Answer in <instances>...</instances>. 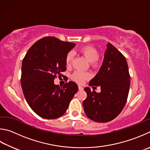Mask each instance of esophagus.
<instances>
[{
    "mask_svg": "<svg viewBox=\"0 0 150 150\" xmlns=\"http://www.w3.org/2000/svg\"><path fill=\"white\" fill-rule=\"evenodd\" d=\"M78 89H79V90H80V91H82L83 90V88L82 87V86H78Z\"/></svg>",
    "mask_w": 150,
    "mask_h": 150,
    "instance_id": "1",
    "label": "esophagus"
}]
</instances>
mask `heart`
Segmentation results:
<instances>
[{"label":"heart","instance_id":"obj_1","mask_svg":"<svg viewBox=\"0 0 150 150\" xmlns=\"http://www.w3.org/2000/svg\"><path fill=\"white\" fill-rule=\"evenodd\" d=\"M80 52L89 62H91L92 67H96L98 65V58L99 57V52L96 49L92 47L87 46L83 47L80 49ZM74 54L72 52H68L66 57V63L67 65H70L72 62ZM89 78L88 73L81 72V71H76L73 74L72 78L74 80L78 83H82L83 81Z\"/></svg>","mask_w":150,"mask_h":150}]
</instances>
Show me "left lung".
<instances>
[{"mask_svg": "<svg viewBox=\"0 0 150 150\" xmlns=\"http://www.w3.org/2000/svg\"><path fill=\"white\" fill-rule=\"evenodd\" d=\"M130 75L127 60L110 43L107 44L103 62L89 86H100L101 92L86 87L87 98L83 101L85 113L98 122H107L116 118L126 104L130 88Z\"/></svg>", "mask_w": 150, "mask_h": 150, "instance_id": "1", "label": "left lung"}]
</instances>
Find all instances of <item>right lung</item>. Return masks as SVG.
<instances>
[{"instance_id": "add662e5", "label": "right lung", "mask_w": 150, "mask_h": 150, "mask_svg": "<svg viewBox=\"0 0 150 150\" xmlns=\"http://www.w3.org/2000/svg\"><path fill=\"white\" fill-rule=\"evenodd\" d=\"M76 44L46 37L35 42L22 62L21 86L29 106L39 117L54 119L64 115L78 90L70 81L62 88L54 83L64 72L66 57Z\"/></svg>"}]
</instances>
